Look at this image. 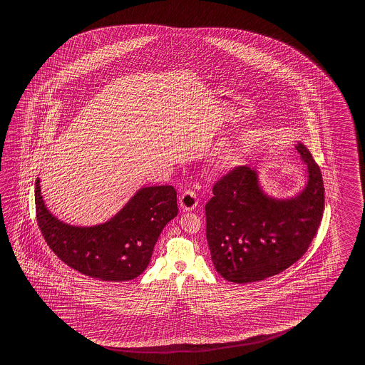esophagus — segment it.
Masks as SVG:
<instances>
[{
  "instance_id": "1",
  "label": "esophagus",
  "mask_w": 365,
  "mask_h": 365,
  "mask_svg": "<svg viewBox=\"0 0 365 365\" xmlns=\"http://www.w3.org/2000/svg\"><path fill=\"white\" fill-rule=\"evenodd\" d=\"M197 204H199L197 196L191 190H186L179 197V205L183 212H191L193 209H196Z\"/></svg>"
}]
</instances>
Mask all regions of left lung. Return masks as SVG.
<instances>
[{
    "instance_id": "left-lung-1",
    "label": "left lung",
    "mask_w": 365,
    "mask_h": 365,
    "mask_svg": "<svg viewBox=\"0 0 365 365\" xmlns=\"http://www.w3.org/2000/svg\"><path fill=\"white\" fill-rule=\"evenodd\" d=\"M307 182L293 197L262 188L255 168L239 166L214 185L205 205L207 240L214 267L236 284L277 275L302 257L323 218L324 183L307 147L298 142Z\"/></svg>"
}]
</instances>
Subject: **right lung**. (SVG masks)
<instances>
[{
	"label": "right lung",
	"mask_w": 365,
	"mask_h": 365,
	"mask_svg": "<svg viewBox=\"0 0 365 365\" xmlns=\"http://www.w3.org/2000/svg\"><path fill=\"white\" fill-rule=\"evenodd\" d=\"M36 215L50 249L71 269L104 282H126L151 261L158 236L177 217L172 186L143 187L110 220L96 226H72L50 213L36 180Z\"/></svg>",
	"instance_id": "1"
}]
</instances>
